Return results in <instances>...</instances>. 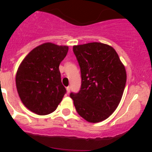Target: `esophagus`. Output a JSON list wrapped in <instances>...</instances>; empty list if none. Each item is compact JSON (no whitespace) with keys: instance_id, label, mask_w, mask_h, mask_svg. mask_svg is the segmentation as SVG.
I'll list each match as a JSON object with an SVG mask.
<instances>
[{"instance_id":"obj_1","label":"esophagus","mask_w":152,"mask_h":152,"mask_svg":"<svg viewBox=\"0 0 152 152\" xmlns=\"http://www.w3.org/2000/svg\"><path fill=\"white\" fill-rule=\"evenodd\" d=\"M66 91H67V94H69L70 93V91H71V88H70V87H67L66 88Z\"/></svg>"}]
</instances>
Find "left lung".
Instances as JSON below:
<instances>
[{"instance_id":"obj_1","label":"left lung","mask_w":152,"mask_h":152,"mask_svg":"<svg viewBox=\"0 0 152 152\" xmlns=\"http://www.w3.org/2000/svg\"><path fill=\"white\" fill-rule=\"evenodd\" d=\"M81 73V88L70 96L77 113L96 123L107 119L119 106L126 72L116 50L101 42L74 45Z\"/></svg>"}]
</instances>
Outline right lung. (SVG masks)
Here are the masks:
<instances>
[{"mask_svg": "<svg viewBox=\"0 0 152 152\" xmlns=\"http://www.w3.org/2000/svg\"><path fill=\"white\" fill-rule=\"evenodd\" d=\"M68 51L67 45L45 42L24 58L17 75L16 86L23 105L37 115L54 112L66 90L61 84L59 64Z\"/></svg>", "mask_w": 152, "mask_h": 152, "instance_id": "add662e5", "label": "right lung"}]
</instances>
